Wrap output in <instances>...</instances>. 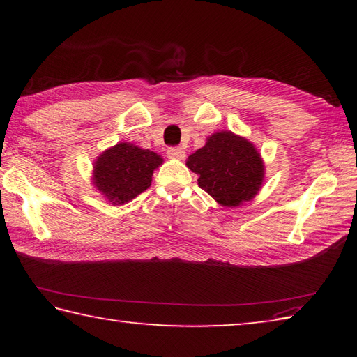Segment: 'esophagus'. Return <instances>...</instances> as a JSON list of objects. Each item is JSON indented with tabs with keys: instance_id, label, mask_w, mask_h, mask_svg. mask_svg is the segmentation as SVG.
Listing matches in <instances>:
<instances>
[{
	"instance_id": "obj_1",
	"label": "esophagus",
	"mask_w": 357,
	"mask_h": 357,
	"mask_svg": "<svg viewBox=\"0 0 357 357\" xmlns=\"http://www.w3.org/2000/svg\"><path fill=\"white\" fill-rule=\"evenodd\" d=\"M167 156L172 159L182 160L185 158V150L182 147H169L167 149Z\"/></svg>"
}]
</instances>
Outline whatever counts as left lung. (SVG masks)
<instances>
[{
	"instance_id": "obj_1",
	"label": "left lung",
	"mask_w": 357,
	"mask_h": 357,
	"mask_svg": "<svg viewBox=\"0 0 357 357\" xmlns=\"http://www.w3.org/2000/svg\"><path fill=\"white\" fill-rule=\"evenodd\" d=\"M187 166L198 175V187L223 207L252 199L264 182V162L255 146L231 131L210 135L192 153Z\"/></svg>"
}]
</instances>
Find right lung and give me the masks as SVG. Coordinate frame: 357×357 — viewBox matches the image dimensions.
I'll return each mask as SVG.
<instances>
[{
    "instance_id": "add662e5",
    "label": "right lung",
    "mask_w": 357,
    "mask_h": 357,
    "mask_svg": "<svg viewBox=\"0 0 357 357\" xmlns=\"http://www.w3.org/2000/svg\"><path fill=\"white\" fill-rule=\"evenodd\" d=\"M162 163L158 153L132 143H118L96 159L93 185L114 206H122L150 187L154 169Z\"/></svg>"
}]
</instances>
